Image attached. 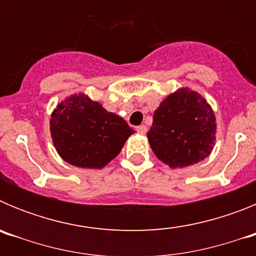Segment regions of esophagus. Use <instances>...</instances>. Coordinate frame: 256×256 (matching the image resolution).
I'll use <instances>...</instances> for the list:
<instances>
[{
  "instance_id": "esophagus-1",
  "label": "esophagus",
  "mask_w": 256,
  "mask_h": 256,
  "mask_svg": "<svg viewBox=\"0 0 256 256\" xmlns=\"http://www.w3.org/2000/svg\"><path fill=\"white\" fill-rule=\"evenodd\" d=\"M136 130L138 133H141V134H144V133L148 132V126H138L137 128H136Z\"/></svg>"
}]
</instances>
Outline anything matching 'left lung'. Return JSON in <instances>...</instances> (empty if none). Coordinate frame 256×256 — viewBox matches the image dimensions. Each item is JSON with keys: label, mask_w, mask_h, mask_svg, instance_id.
<instances>
[{"label": "left lung", "mask_w": 256, "mask_h": 256, "mask_svg": "<svg viewBox=\"0 0 256 256\" xmlns=\"http://www.w3.org/2000/svg\"><path fill=\"white\" fill-rule=\"evenodd\" d=\"M216 132L209 104L198 92L180 88L155 110L148 138L159 160L170 168H183L210 155Z\"/></svg>", "instance_id": "1"}]
</instances>
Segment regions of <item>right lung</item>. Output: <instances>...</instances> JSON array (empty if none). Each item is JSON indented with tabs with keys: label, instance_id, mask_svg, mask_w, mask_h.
<instances>
[{
	"label": "right lung",
	"instance_id": "1",
	"mask_svg": "<svg viewBox=\"0 0 256 256\" xmlns=\"http://www.w3.org/2000/svg\"><path fill=\"white\" fill-rule=\"evenodd\" d=\"M58 155L79 168H104L134 130L86 94H74L55 108L50 122Z\"/></svg>",
	"mask_w": 256,
	"mask_h": 256
}]
</instances>
